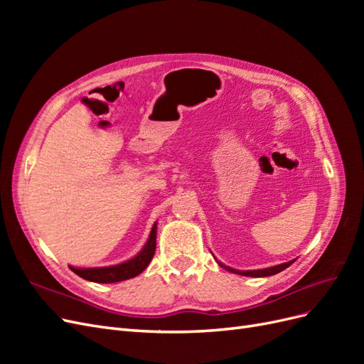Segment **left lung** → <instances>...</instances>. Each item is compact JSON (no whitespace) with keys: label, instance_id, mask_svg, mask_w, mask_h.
Returning <instances> with one entry per match:
<instances>
[{"label":"left lung","instance_id":"obj_1","mask_svg":"<svg viewBox=\"0 0 364 364\" xmlns=\"http://www.w3.org/2000/svg\"><path fill=\"white\" fill-rule=\"evenodd\" d=\"M293 262H294V261H289V262H284V264H278V266L267 267V269H259V270H237V269L225 266V264H222V262H218V266L226 269L228 272H232V273H237V274H243V277L262 278V277H272V274H277V273L282 272L284 269H287L289 266H291Z\"/></svg>","mask_w":364,"mask_h":364}]
</instances>
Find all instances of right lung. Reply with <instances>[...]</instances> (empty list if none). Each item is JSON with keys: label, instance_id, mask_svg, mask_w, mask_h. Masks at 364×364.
Listing matches in <instances>:
<instances>
[{"label": "right lung", "instance_id": "1", "mask_svg": "<svg viewBox=\"0 0 364 364\" xmlns=\"http://www.w3.org/2000/svg\"><path fill=\"white\" fill-rule=\"evenodd\" d=\"M155 250H156V223L151 228V232L146 246L142 247V250L138 253V255L132 259L117 264V266H109V267L75 269L70 266V269L75 274H79L80 278L91 282H98V284L119 282V281H126V279L138 277V274L150 264L153 255H155Z\"/></svg>", "mask_w": 364, "mask_h": 364}]
</instances>
